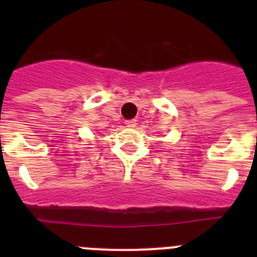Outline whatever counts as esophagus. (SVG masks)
Instances as JSON below:
<instances>
[{
  "label": "esophagus",
  "mask_w": 257,
  "mask_h": 257,
  "mask_svg": "<svg viewBox=\"0 0 257 257\" xmlns=\"http://www.w3.org/2000/svg\"><path fill=\"white\" fill-rule=\"evenodd\" d=\"M124 123H126L127 127H135L136 126V119H127Z\"/></svg>",
  "instance_id": "obj_1"
}]
</instances>
